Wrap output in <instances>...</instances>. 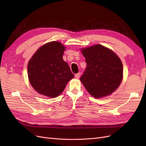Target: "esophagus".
<instances>
[{
	"label": "esophagus",
	"mask_w": 146,
	"mask_h": 146,
	"mask_svg": "<svg viewBox=\"0 0 146 146\" xmlns=\"http://www.w3.org/2000/svg\"><path fill=\"white\" fill-rule=\"evenodd\" d=\"M80 73H77V74H76V75H75V77H76V78H78L79 77H80Z\"/></svg>",
	"instance_id": "1"
}]
</instances>
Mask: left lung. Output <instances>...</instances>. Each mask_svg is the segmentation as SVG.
I'll list each match as a JSON object with an SVG mask.
<instances>
[{"label": "left lung", "mask_w": 146, "mask_h": 146, "mask_svg": "<svg viewBox=\"0 0 146 146\" xmlns=\"http://www.w3.org/2000/svg\"><path fill=\"white\" fill-rule=\"evenodd\" d=\"M86 68L80 80L89 93L96 98L111 94L120 85L123 66L116 54L102 45L83 48Z\"/></svg>", "instance_id": "8db88e82"}]
</instances>
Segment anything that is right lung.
I'll list each match as a JSON object with an SVG mask.
<instances>
[{"mask_svg":"<svg viewBox=\"0 0 146 146\" xmlns=\"http://www.w3.org/2000/svg\"><path fill=\"white\" fill-rule=\"evenodd\" d=\"M62 44L52 41L42 46L28 63L29 79L38 93L50 98L59 96L74 76L64 61Z\"/></svg>","mask_w":146,"mask_h":146,"instance_id":"1","label":"right lung"}]
</instances>
